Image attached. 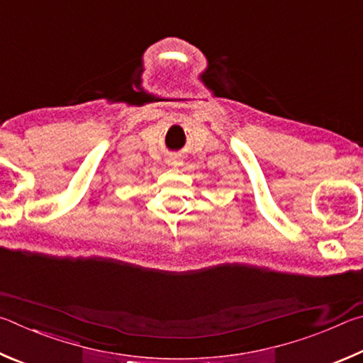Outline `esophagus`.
Returning <instances> with one entry per match:
<instances>
[{
	"label": "esophagus",
	"instance_id": "esophagus-1",
	"mask_svg": "<svg viewBox=\"0 0 363 363\" xmlns=\"http://www.w3.org/2000/svg\"><path fill=\"white\" fill-rule=\"evenodd\" d=\"M168 164H171V167H181L182 162L177 157H169L168 158Z\"/></svg>",
	"mask_w": 363,
	"mask_h": 363
}]
</instances>
